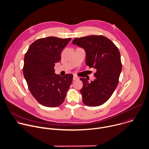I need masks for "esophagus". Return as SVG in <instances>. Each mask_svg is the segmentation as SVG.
Instances as JSON below:
<instances>
[{"instance_id":"esophagus-1","label":"esophagus","mask_w":149,"mask_h":149,"mask_svg":"<svg viewBox=\"0 0 149 149\" xmlns=\"http://www.w3.org/2000/svg\"><path fill=\"white\" fill-rule=\"evenodd\" d=\"M78 79H79L78 77H77L75 76V75H74V77H73V80H74V81H77V80H78Z\"/></svg>"}]
</instances>
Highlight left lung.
I'll list each match as a JSON object with an SVG mask.
<instances>
[{
    "label": "left lung",
    "mask_w": 149,
    "mask_h": 149,
    "mask_svg": "<svg viewBox=\"0 0 149 149\" xmlns=\"http://www.w3.org/2000/svg\"><path fill=\"white\" fill-rule=\"evenodd\" d=\"M72 44L85 50L86 64L96 70L94 81L80 78L84 84L80 90L82 102L89 107L100 106L109 99L118 85L122 70L119 50L111 40L102 35L76 38Z\"/></svg>",
    "instance_id": "1"
}]
</instances>
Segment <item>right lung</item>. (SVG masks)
I'll return each instance as SVG.
<instances>
[{
	"label": "right lung",
	"instance_id": "add662e5",
	"mask_svg": "<svg viewBox=\"0 0 149 149\" xmlns=\"http://www.w3.org/2000/svg\"><path fill=\"white\" fill-rule=\"evenodd\" d=\"M71 38L54 36L37 39L25 54L23 74L30 92L42 105L56 107L64 101L72 83L71 74L61 77L54 67L61 60L63 49Z\"/></svg>",
	"mask_w": 149,
	"mask_h": 149
}]
</instances>
